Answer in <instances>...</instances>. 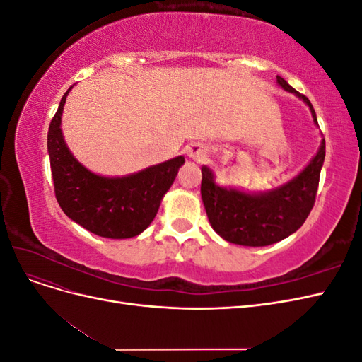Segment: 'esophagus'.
<instances>
[{"mask_svg": "<svg viewBox=\"0 0 362 362\" xmlns=\"http://www.w3.org/2000/svg\"><path fill=\"white\" fill-rule=\"evenodd\" d=\"M187 154L194 160H202L206 156V149L201 144H193L187 148Z\"/></svg>", "mask_w": 362, "mask_h": 362, "instance_id": "34e87169", "label": "esophagus"}]
</instances>
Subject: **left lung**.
Here are the masks:
<instances>
[{
    "instance_id": "8db88e82",
    "label": "left lung",
    "mask_w": 362,
    "mask_h": 362,
    "mask_svg": "<svg viewBox=\"0 0 362 362\" xmlns=\"http://www.w3.org/2000/svg\"><path fill=\"white\" fill-rule=\"evenodd\" d=\"M278 84L308 104L314 122L317 116L308 98L276 76ZM325 161V139L311 163L298 177L269 193L249 194L218 187L211 170L202 168L201 194L205 211L214 231L229 243L242 246H267L296 233L310 216L320 170Z\"/></svg>"
}]
</instances>
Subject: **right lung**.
<instances>
[{"label": "right lung", "mask_w": 362, "mask_h": 362, "mask_svg": "<svg viewBox=\"0 0 362 362\" xmlns=\"http://www.w3.org/2000/svg\"><path fill=\"white\" fill-rule=\"evenodd\" d=\"M71 89L63 95L48 129V152L57 202L69 218L96 235L136 237L154 221L184 157L122 178H105L89 172L72 157L62 136L63 105Z\"/></svg>", "instance_id": "1"}]
</instances>
